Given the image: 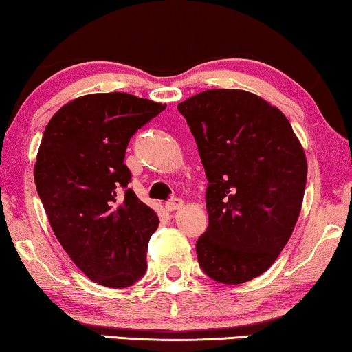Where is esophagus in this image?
Listing matches in <instances>:
<instances>
[{"label":"esophagus","mask_w":352,"mask_h":352,"mask_svg":"<svg viewBox=\"0 0 352 352\" xmlns=\"http://www.w3.org/2000/svg\"><path fill=\"white\" fill-rule=\"evenodd\" d=\"M182 205H184V200L177 199V197H175V199H170V200L166 201L165 208H166L168 211H175V210H179Z\"/></svg>","instance_id":"1"}]
</instances>
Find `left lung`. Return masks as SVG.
<instances>
[{
    "instance_id": "left-lung-1",
    "label": "left lung",
    "mask_w": 352,
    "mask_h": 352,
    "mask_svg": "<svg viewBox=\"0 0 352 352\" xmlns=\"http://www.w3.org/2000/svg\"><path fill=\"white\" fill-rule=\"evenodd\" d=\"M204 163L208 229L197 256L213 280L261 276L292 237L307 162L285 115L243 89H208L177 105Z\"/></svg>"
}]
</instances>
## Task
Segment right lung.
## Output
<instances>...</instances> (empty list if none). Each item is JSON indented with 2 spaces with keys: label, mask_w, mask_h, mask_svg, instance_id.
Listing matches in <instances>:
<instances>
[{
  "label": "right lung",
  "mask_w": 352,
  "mask_h": 352,
  "mask_svg": "<svg viewBox=\"0 0 352 352\" xmlns=\"http://www.w3.org/2000/svg\"><path fill=\"white\" fill-rule=\"evenodd\" d=\"M166 105L128 93L86 94L46 124L33 175L51 229L76 267L110 288L136 283L158 216L128 189V142Z\"/></svg>",
  "instance_id": "add662e5"
}]
</instances>
